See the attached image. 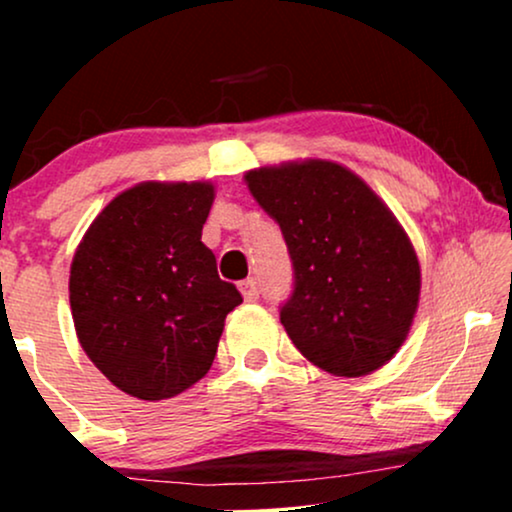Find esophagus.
<instances>
[{
  "mask_svg": "<svg viewBox=\"0 0 512 512\" xmlns=\"http://www.w3.org/2000/svg\"><path fill=\"white\" fill-rule=\"evenodd\" d=\"M240 291H242V296H244V300H247V303H254V300L258 298V284H256V279H244V282H240Z\"/></svg>",
  "mask_w": 512,
  "mask_h": 512,
  "instance_id": "obj_1",
  "label": "esophagus"
}]
</instances>
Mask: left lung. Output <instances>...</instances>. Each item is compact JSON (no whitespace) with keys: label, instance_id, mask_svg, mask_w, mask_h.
Segmentation results:
<instances>
[{"label":"left lung","instance_id":"obj_1","mask_svg":"<svg viewBox=\"0 0 512 512\" xmlns=\"http://www.w3.org/2000/svg\"><path fill=\"white\" fill-rule=\"evenodd\" d=\"M244 181L289 247L296 282L279 319L298 352L338 377L382 368L408 338L422 289L391 209L333 160L258 167Z\"/></svg>","mask_w":512,"mask_h":512}]
</instances>
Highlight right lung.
Segmentation results:
<instances>
[{"instance_id": "add662e5", "label": "right lung", "mask_w": 512, "mask_h": 512, "mask_svg": "<svg viewBox=\"0 0 512 512\" xmlns=\"http://www.w3.org/2000/svg\"><path fill=\"white\" fill-rule=\"evenodd\" d=\"M209 181H142L83 235L69 305L88 359L125 394L163 401L212 368L226 314L242 303L202 244Z\"/></svg>"}]
</instances>
